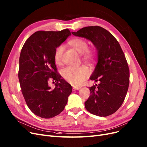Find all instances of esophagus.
<instances>
[{
  "label": "esophagus",
  "mask_w": 147,
  "mask_h": 147,
  "mask_svg": "<svg viewBox=\"0 0 147 147\" xmlns=\"http://www.w3.org/2000/svg\"><path fill=\"white\" fill-rule=\"evenodd\" d=\"M80 88V86H73V90H78Z\"/></svg>",
  "instance_id": "esophagus-1"
}]
</instances>
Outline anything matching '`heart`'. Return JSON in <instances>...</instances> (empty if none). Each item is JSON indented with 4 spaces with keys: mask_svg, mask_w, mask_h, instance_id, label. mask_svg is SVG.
I'll list each match as a JSON object with an SVG mask.
<instances>
[{
    "mask_svg": "<svg viewBox=\"0 0 147 147\" xmlns=\"http://www.w3.org/2000/svg\"><path fill=\"white\" fill-rule=\"evenodd\" d=\"M69 44L74 48L78 53L82 54L84 60L92 62L94 59V53L91 49L88 48V43L85 40L81 38H74L69 42ZM63 47L62 45L59 46L55 50L54 54V62L57 65L62 63ZM90 70L85 66L79 67H68L62 70V75L67 82L73 85L77 86L82 84L84 81L88 78Z\"/></svg>",
    "mask_w": 147,
    "mask_h": 147,
    "instance_id": "heart-1",
    "label": "heart"
}]
</instances>
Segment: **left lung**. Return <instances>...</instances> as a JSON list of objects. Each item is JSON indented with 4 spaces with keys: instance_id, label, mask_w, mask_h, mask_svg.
I'll list each match as a JSON object with an SVG mask.
<instances>
[{
    "instance_id": "8db88e82",
    "label": "left lung",
    "mask_w": 147,
    "mask_h": 147,
    "mask_svg": "<svg viewBox=\"0 0 147 147\" xmlns=\"http://www.w3.org/2000/svg\"><path fill=\"white\" fill-rule=\"evenodd\" d=\"M71 33L90 40L97 50V63L90 79L99 84L89 87L85 108L96 116H110L121 107L128 89L129 71L124 53L116 38L100 26H86Z\"/></svg>"
}]
</instances>
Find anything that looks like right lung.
I'll return each instance as SVG.
<instances>
[{"instance_id": "1", "label": "right lung", "mask_w": 147, "mask_h": 147, "mask_svg": "<svg viewBox=\"0 0 147 147\" xmlns=\"http://www.w3.org/2000/svg\"><path fill=\"white\" fill-rule=\"evenodd\" d=\"M68 29L35 32L26 40L19 57V80L27 106L34 115L45 119L59 115L72 92L71 85L57 73L54 60L56 49L71 36ZM55 81L52 89L48 81Z\"/></svg>"}]
</instances>
